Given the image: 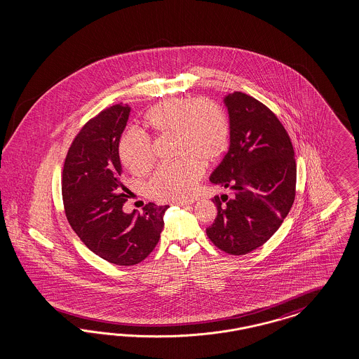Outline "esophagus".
Returning <instances> with one entry per match:
<instances>
[{
	"label": "esophagus",
	"instance_id": "1",
	"mask_svg": "<svg viewBox=\"0 0 359 359\" xmlns=\"http://www.w3.org/2000/svg\"><path fill=\"white\" fill-rule=\"evenodd\" d=\"M175 204H176V205H179V207H185V205H191V204H194V200H187V201H176Z\"/></svg>",
	"mask_w": 359,
	"mask_h": 359
}]
</instances>
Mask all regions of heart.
<instances>
[{
	"mask_svg": "<svg viewBox=\"0 0 359 359\" xmlns=\"http://www.w3.org/2000/svg\"><path fill=\"white\" fill-rule=\"evenodd\" d=\"M144 123L159 135L176 138L177 163L162 165L147 184L149 195L159 201H177L191 197L203 174V165L216 163L228 149L230 126L225 113L216 104L171 98L154 107ZM122 163L133 174L143 175L154 163L150 140L135 130L122 134L118 143Z\"/></svg>",
	"mask_w": 359,
	"mask_h": 359,
	"instance_id": "1",
	"label": "heart"
}]
</instances>
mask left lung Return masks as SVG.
Here are the masks:
<instances>
[{
  "instance_id": "obj_1",
  "label": "left lung",
  "mask_w": 359,
  "mask_h": 359,
  "mask_svg": "<svg viewBox=\"0 0 359 359\" xmlns=\"http://www.w3.org/2000/svg\"><path fill=\"white\" fill-rule=\"evenodd\" d=\"M224 104L229 150L209 180L230 197H215L217 217L207 236L219 250L243 255L271 238L294 204V152L280 121L261 101L234 92Z\"/></svg>"
}]
</instances>
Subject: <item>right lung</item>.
I'll use <instances>...</instances> for the list:
<instances>
[{
    "mask_svg": "<svg viewBox=\"0 0 359 359\" xmlns=\"http://www.w3.org/2000/svg\"><path fill=\"white\" fill-rule=\"evenodd\" d=\"M131 108L117 104L88 121L72 142L63 167L65 216L88 249L117 266L149 257L161 238L168 205L149 203L142 213H125L118 143Z\"/></svg>",
    "mask_w": 359,
    "mask_h": 359,
    "instance_id": "add662e5",
    "label": "right lung"
}]
</instances>
